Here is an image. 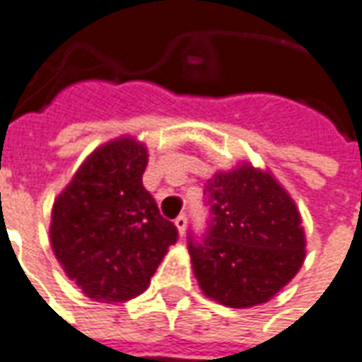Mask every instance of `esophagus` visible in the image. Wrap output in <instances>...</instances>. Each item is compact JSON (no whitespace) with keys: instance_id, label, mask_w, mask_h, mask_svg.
Returning a JSON list of instances; mask_svg holds the SVG:
<instances>
[{"instance_id":"1","label":"esophagus","mask_w":362,"mask_h":362,"mask_svg":"<svg viewBox=\"0 0 362 362\" xmlns=\"http://www.w3.org/2000/svg\"><path fill=\"white\" fill-rule=\"evenodd\" d=\"M174 226H176L178 233H180V235H184V233H186V226H188V218L182 214V216H178V218L174 220Z\"/></svg>"}]
</instances>
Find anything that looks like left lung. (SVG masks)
I'll return each mask as SVG.
<instances>
[{
    "label": "left lung",
    "instance_id": "1",
    "mask_svg": "<svg viewBox=\"0 0 362 362\" xmlns=\"http://www.w3.org/2000/svg\"><path fill=\"white\" fill-rule=\"evenodd\" d=\"M204 194L212 220L188 242L202 293L233 309L267 303L305 262V230L293 198L269 170L240 162L216 172Z\"/></svg>",
    "mask_w": 362,
    "mask_h": 362
}]
</instances>
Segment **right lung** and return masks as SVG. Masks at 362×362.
<instances>
[{"instance_id":"obj_1","label":"right lung","mask_w":362,"mask_h":362,"mask_svg":"<svg viewBox=\"0 0 362 362\" xmlns=\"http://www.w3.org/2000/svg\"><path fill=\"white\" fill-rule=\"evenodd\" d=\"M148 148L132 136L88 154L55 198L49 238L71 281L98 303H124L146 291L150 277L178 240L142 186Z\"/></svg>"}]
</instances>
